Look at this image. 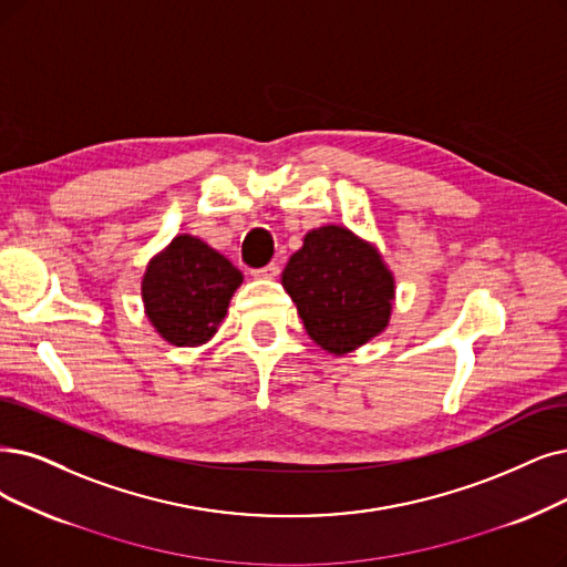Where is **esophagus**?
<instances>
[{
  "instance_id": "34e87169",
  "label": "esophagus",
  "mask_w": 567,
  "mask_h": 567,
  "mask_svg": "<svg viewBox=\"0 0 567 567\" xmlns=\"http://www.w3.org/2000/svg\"><path fill=\"white\" fill-rule=\"evenodd\" d=\"M251 275L256 279H277L279 277V262H269V265H265L260 269H254Z\"/></svg>"
}]
</instances>
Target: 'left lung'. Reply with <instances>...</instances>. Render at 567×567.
<instances>
[{
	"label": "left lung",
	"mask_w": 567,
	"mask_h": 567,
	"mask_svg": "<svg viewBox=\"0 0 567 567\" xmlns=\"http://www.w3.org/2000/svg\"><path fill=\"white\" fill-rule=\"evenodd\" d=\"M281 284L307 334L328 353H351L389 328L395 302L393 271L374 244L344 225L307 233Z\"/></svg>",
	"instance_id": "1"
}]
</instances>
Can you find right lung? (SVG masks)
<instances>
[{"label":"right lung","instance_id":"1","mask_svg":"<svg viewBox=\"0 0 567 567\" xmlns=\"http://www.w3.org/2000/svg\"><path fill=\"white\" fill-rule=\"evenodd\" d=\"M241 271L193 235H176L148 260L142 300L151 326L174 347H202L223 323Z\"/></svg>","mask_w":567,"mask_h":567}]
</instances>
